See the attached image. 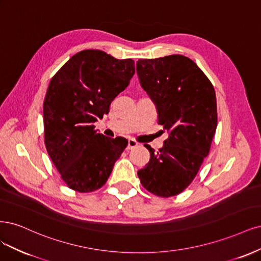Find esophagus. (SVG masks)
I'll list each match as a JSON object with an SVG mask.
<instances>
[{
    "instance_id": "34e87169",
    "label": "esophagus",
    "mask_w": 261,
    "mask_h": 261,
    "mask_svg": "<svg viewBox=\"0 0 261 261\" xmlns=\"http://www.w3.org/2000/svg\"><path fill=\"white\" fill-rule=\"evenodd\" d=\"M138 145H139V143H138L136 140L130 139V140L128 141V146H127V148H128V149H132V148H134V147H137Z\"/></svg>"
}]
</instances>
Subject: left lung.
Masks as SVG:
<instances>
[{
	"label": "left lung",
	"instance_id": "obj_1",
	"mask_svg": "<svg viewBox=\"0 0 261 261\" xmlns=\"http://www.w3.org/2000/svg\"><path fill=\"white\" fill-rule=\"evenodd\" d=\"M137 72L156 105L159 124L169 132L157 152L144 144L150 158L138 175L142 186L157 196L178 195L209 154L217 128L214 86L194 62L179 54L139 60Z\"/></svg>",
	"mask_w": 261,
	"mask_h": 261
}]
</instances>
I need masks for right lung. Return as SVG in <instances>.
<instances>
[{
	"label": "right lung",
	"mask_w": 261,
	"mask_h": 261,
	"mask_svg": "<svg viewBox=\"0 0 261 261\" xmlns=\"http://www.w3.org/2000/svg\"><path fill=\"white\" fill-rule=\"evenodd\" d=\"M133 60L99 49L74 54L49 82L43 103L44 143L67 187L80 193L102 188L128 141L107 138L94 122L133 77Z\"/></svg>",
	"instance_id": "obj_1"
}]
</instances>
